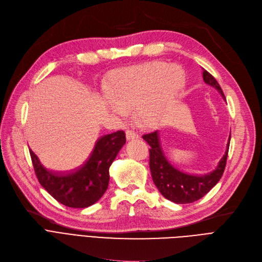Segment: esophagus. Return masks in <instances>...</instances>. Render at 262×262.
<instances>
[{
    "label": "esophagus",
    "instance_id": "esophagus-1",
    "mask_svg": "<svg viewBox=\"0 0 262 262\" xmlns=\"http://www.w3.org/2000/svg\"><path fill=\"white\" fill-rule=\"evenodd\" d=\"M126 135H127V140H134L139 138V134L133 130H127Z\"/></svg>",
    "mask_w": 262,
    "mask_h": 262
}]
</instances>
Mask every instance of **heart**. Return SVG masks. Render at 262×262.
<instances>
[{"label": "heart", "mask_w": 262, "mask_h": 262, "mask_svg": "<svg viewBox=\"0 0 262 262\" xmlns=\"http://www.w3.org/2000/svg\"><path fill=\"white\" fill-rule=\"evenodd\" d=\"M182 84L178 68L163 61L132 67L119 73L107 87L108 104L119 115L136 104L135 112L146 122L156 120L175 98Z\"/></svg>", "instance_id": "1"}]
</instances>
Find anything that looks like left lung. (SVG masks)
I'll return each mask as SVG.
<instances>
[{
	"instance_id": "1",
	"label": "left lung",
	"mask_w": 262,
	"mask_h": 262,
	"mask_svg": "<svg viewBox=\"0 0 262 262\" xmlns=\"http://www.w3.org/2000/svg\"><path fill=\"white\" fill-rule=\"evenodd\" d=\"M203 77L205 83L213 86L222 97L226 99L220 84L212 74L204 70ZM143 139L150 146L149 148V167H150L152 180L160 193L172 203L190 204L201 199L220 181L224 170H225L230 138L225 155L220 160L216 168L202 176L182 172L169 163L161 148L158 130L145 133Z\"/></svg>"
}]
</instances>
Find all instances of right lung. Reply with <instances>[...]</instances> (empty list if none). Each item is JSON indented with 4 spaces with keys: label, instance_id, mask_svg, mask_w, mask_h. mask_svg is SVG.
I'll return each mask as SVG.
<instances>
[{
    "label": "right lung",
    "instance_id": "add662e5",
    "mask_svg": "<svg viewBox=\"0 0 262 262\" xmlns=\"http://www.w3.org/2000/svg\"><path fill=\"white\" fill-rule=\"evenodd\" d=\"M126 143L122 130L101 136L87 161L69 172L47 169L30 149L36 177L42 188L54 199L70 208H86L94 205L107 190L110 166Z\"/></svg>",
    "mask_w": 262,
    "mask_h": 262
}]
</instances>
